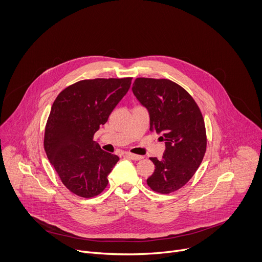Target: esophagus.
Returning a JSON list of instances; mask_svg holds the SVG:
<instances>
[{
	"mask_svg": "<svg viewBox=\"0 0 262 262\" xmlns=\"http://www.w3.org/2000/svg\"><path fill=\"white\" fill-rule=\"evenodd\" d=\"M125 157L129 158L130 160H134V161H139L141 159H143L142 156H138V155H134V154H130V152H126L125 154Z\"/></svg>",
	"mask_w": 262,
	"mask_h": 262,
	"instance_id": "34e87169",
	"label": "esophagus"
}]
</instances>
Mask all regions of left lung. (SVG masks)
Returning <instances> with one entry per match:
<instances>
[{
	"label": "left lung",
	"mask_w": 262,
	"mask_h": 262,
	"mask_svg": "<svg viewBox=\"0 0 262 262\" xmlns=\"http://www.w3.org/2000/svg\"><path fill=\"white\" fill-rule=\"evenodd\" d=\"M132 89L149 112V129L161 134L166 144L162 160L150 158L156 169L147 184L157 193H173L193 177L204 158L202 113L191 94L170 80L137 78Z\"/></svg>",
	"instance_id": "1"
}]
</instances>
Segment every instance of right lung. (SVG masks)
Returning a JSON list of instances; mask_svg holds the SVG:
<instances>
[{"label":"right lung","mask_w":262,"mask_h":262,"mask_svg":"<svg viewBox=\"0 0 262 262\" xmlns=\"http://www.w3.org/2000/svg\"><path fill=\"white\" fill-rule=\"evenodd\" d=\"M133 78L83 80L55 99L45 132V150L61 181L83 198L99 195L119 161L93 141L112 111L128 91Z\"/></svg>","instance_id":"1"}]
</instances>
